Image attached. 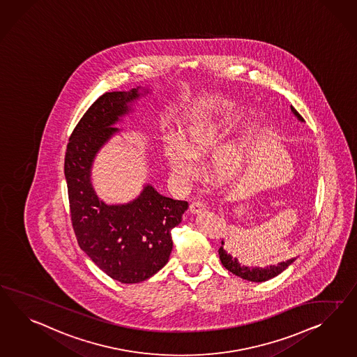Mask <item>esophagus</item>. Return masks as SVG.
<instances>
[{
  "label": "esophagus",
  "mask_w": 357,
  "mask_h": 357,
  "mask_svg": "<svg viewBox=\"0 0 357 357\" xmlns=\"http://www.w3.org/2000/svg\"><path fill=\"white\" fill-rule=\"evenodd\" d=\"M206 208H207V203L201 201V199L192 202V204H190V212H192V213H198V212L206 210Z\"/></svg>",
  "instance_id": "obj_1"
}]
</instances>
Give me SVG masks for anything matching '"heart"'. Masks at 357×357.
<instances>
[{"label":"heart","mask_w":357,"mask_h":357,"mask_svg":"<svg viewBox=\"0 0 357 357\" xmlns=\"http://www.w3.org/2000/svg\"><path fill=\"white\" fill-rule=\"evenodd\" d=\"M233 123L228 118H206L190 123L186 129V141L180 136H168L165 154L172 174L181 180L198 174L199 162L197 155L211 153L228 138ZM248 142L238 138L220 147L212 158V167L221 176L234 177L243 171L248 160Z\"/></svg>","instance_id":"obj_1"}]
</instances>
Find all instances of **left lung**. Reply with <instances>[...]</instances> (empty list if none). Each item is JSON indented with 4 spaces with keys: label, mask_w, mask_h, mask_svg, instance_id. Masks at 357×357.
Returning <instances> with one entry per match:
<instances>
[{
    "label": "left lung",
    "mask_w": 357,
    "mask_h": 357,
    "mask_svg": "<svg viewBox=\"0 0 357 357\" xmlns=\"http://www.w3.org/2000/svg\"><path fill=\"white\" fill-rule=\"evenodd\" d=\"M291 111H293L295 116H298V119L303 121L301 114L295 110L293 106H291ZM222 245H224V242H221V246L219 248L220 260H221L222 265L228 269L229 272H231L233 275H238V277L247 280V281H251V282H264V281H268V280L273 278L275 275L282 273L284 269L294 261V259H290L287 261H282V263L277 265H271V266H266V268L246 266V265L239 264L237 259H234V257L229 255L228 252L222 248Z\"/></svg>",
    "instance_id": "1"
}]
</instances>
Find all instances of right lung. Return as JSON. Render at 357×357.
Masks as SVG:
<instances>
[{
    "mask_svg": "<svg viewBox=\"0 0 357 357\" xmlns=\"http://www.w3.org/2000/svg\"><path fill=\"white\" fill-rule=\"evenodd\" d=\"M138 97L130 92L105 93L84 114L70 136L64 176L73 231L82 251L112 280L138 284L159 272L172 251L171 230L178 225L189 203L165 197L146 186L136 201L107 206L91 183L97 151L118 132L112 127Z\"/></svg>",
    "mask_w": 357,
    "mask_h": 357,
    "instance_id": "obj_1",
    "label": "right lung"
}]
</instances>
